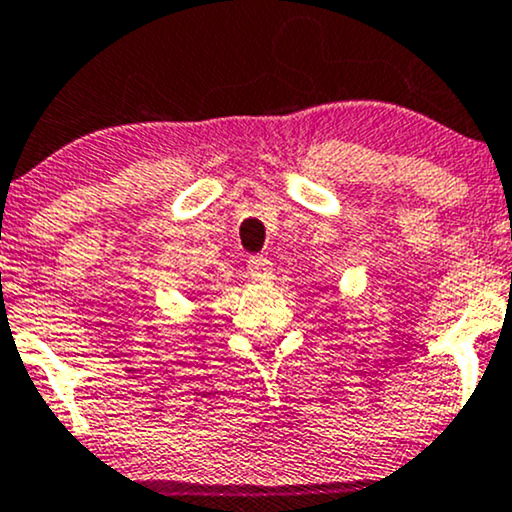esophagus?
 <instances>
[{
  "instance_id": "esophagus-1",
  "label": "esophagus",
  "mask_w": 512,
  "mask_h": 512,
  "mask_svg": "<svg viewBox=\"0 0 512 512\" xmlns=\"http://www.w3.org/2000/svg\"><path fill=\"white\" fill-rule=\"evenodd\" d=\"M249 275L254 280H261V283H268V280H273V263L263 256H251Z\"/></svg>"
}]
</instances>
